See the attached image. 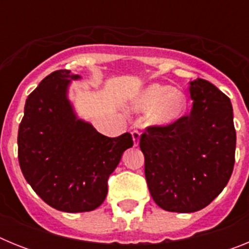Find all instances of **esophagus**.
Returning a JSON list of instances; mask_svg holds the SVG:
<instances>
[{
  "instance_id": "esophagus-1",
  "label": "esophagus",
  "mask_w": 249,
  "mask_h": 249,
  "mask_svg": "<svg viewBox=\"0 0 249 249\" xmlns=\"http://www.w3.org/2000/svg\"><path fill=\"white\" fill-rule=\"evenodd\" d=\"M131 135H132V138H133V143H135V146H138V143H140L141 133L137 131V129H135V131L131 132Z\"/></svg>"
}]
</instances>
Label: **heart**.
<instances>
[{"label": "heart", "instance_id": "heart-1", "mask_svg": "<svg viewBox=\"0 0 249 249\" xmlns=\"http://www.w3.org/2000/svg\"><path fill=\"white\" fill-rule=\"evenodd\" d=\"M187 96L172 86L152 83L136 98L132 108L137 112L148 111L147 122L149 126L163 128L183 117L187 109Z\"/></svg>", "mask_w": 249, "mask_h": 249}]
</instances>
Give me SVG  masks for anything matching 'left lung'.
Here are the masks:
<instances>
[{"label": "left lung", "instance_id": "obj_1", "mask_svg": "<svg viewBox=\"0 0 249 249\" xmlns=\"http://www.w3.org/2000/svg\"><path fill=\"white\" fill-rule=\"evenodd\" d=\"M190 114L172 126L148 127L140 140L149 193L168 212L208 206L227 186L234 166L231 100L202 78L190 82Z\"/></svg>", "mask_w": 249, "mask_h": 249}]
</instances>
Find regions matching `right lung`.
Segmentation results:
<instances>
[{
  "label": "right lung",
  "instance_id": "obj_1",
  "mask_svg": "<svg viewBox=\"0 0 249 249\" xmlns=\"http://www.w3.org/2000/svg\"><path fill=\"white\" fill-rule=\"evenodd\" d=\"M81 76L68 70L48 74L26 100L18 128V162L32 190L56 210H96L108 192L107 181L131 133L109 138L77 117L68 87Z\"/></svg>",
  "mask_w": 249,
  "mask_h": 249
}]
</instances>
